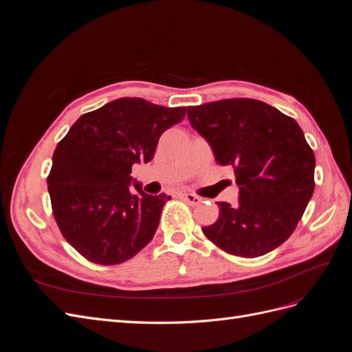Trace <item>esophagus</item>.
<instances>
[{
    "label": "esophagus",
    "mask_w": 352,
    "mask_h": 352,
    "mask_svg": "<svg viewBox=\"0 0 352 352\" xmlns=\"http://www.w3.org/2000/svg\"><path fill=\"white\" fill-rule=\"evenodd\" d=\"M180 199L189 206H199L202 202V199L194 194H180Z\"/></svg>",
    "instance_id": "1"
}]
</instances>
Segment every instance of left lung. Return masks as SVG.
Wrapping results in <instances>:
<instances>
[{
	"label": "left lung",
	"instance_id": "obj_1",
	"mask_svg": "<svg viewBox=\"0 0 352 352\" xmlns=\"http://www.w3.org/2000/svg\"><path fill=\"white\" fill-rule=\"evenodd\" d=\"M194 129L220 166L233 167L238 206L219 202L204 235L223 251L254 258L292 235L314 192V153L292 117L258 100L230 98L188 107Z\"/></svg>",
	"mask_w": 352,
	"mask_h": 352
}]
</instances>
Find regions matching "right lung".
<instances>
[{
    "instance_id": "add662e5",
    "label": "right lung",
    "mask_w": 352,
    "mask_h": 352,
    "mask_svg": "<svg viewBox=\"0 0 352 352\" xmlns=\"http://www.w3.org/2000/svg\"><path fill=\"white\" fill-rule=\"evenodd\" d=\"M186 107L119 98L80 116L52 154L47 177L61 235L101 265L131 260L150 242L170 197L132 185V166L151 162L160 136Z\"/></svg>"
}]
</instances>
